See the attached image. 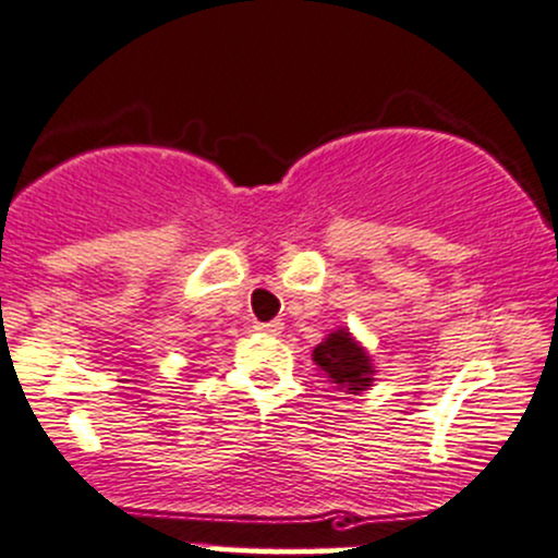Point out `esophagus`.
Wrapping results in <instances>:
<instances>
[{"instance_id":"obj_1","label":"esophagus","mask_w":558,"mask_h":558,"mask_svg":"<svg viewBox=\"0 0 558 558\" xmlns=\"http://www.w3.org/2000/svg\"><path fill=\"white\" fill-rule=\"evenodd\" d=\"M281 328H284V323H281V319H271V323H257L255 325L257 333H268V336H279Z\"/></svg>"}]
</instances>
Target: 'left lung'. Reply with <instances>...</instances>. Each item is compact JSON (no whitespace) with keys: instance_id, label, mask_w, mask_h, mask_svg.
<instances>
[{"instance_id":"1","label":"left lung","mask_w":558,"mask_h":558,"mask_svg":"<svg viewBox=\"0 0 558 558\" xmlns=\"http://www.w3.org/2000/svg\"><path fill=\"white\" fill-rule=\"evenodd\" d=\"M312 361L317 372L328 377L339 390L361 393L374 385V363L366 347L350 333V328H336L314 347Z\"/></svg>"}]
</instances>
